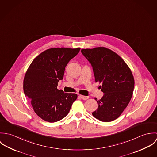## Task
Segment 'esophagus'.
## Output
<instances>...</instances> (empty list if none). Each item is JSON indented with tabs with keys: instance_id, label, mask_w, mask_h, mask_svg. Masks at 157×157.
I'll return each mask as SVG.
<instances>
[{
	"instance_id": "1",
	"label": "esophagus",
	"mask_w": 157,
	"mask_h": 157,
	"mask_svg": "<svg viewBox=\"0 0 157 157\" xmlns=\"http://www.w3.org/2000/svg\"><path fill=\"white\" fill-rule=\"evenodd\" d=\"M80 97H81V98L82 99H83V100H87V99H88L89 98V96H84V95H80Z\"/></svg>"
}]
</instances>
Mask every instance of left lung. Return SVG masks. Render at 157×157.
Wrapping results in <instances>:
<instances>
[{"label":"left lung","instance_id":"left-lung-1","mask_svg":"<svg viewBox=\"0 0 157 157\" xmlns=\"http://www.w3.org/2000/svg\"><path fill=\"white\" fill-rule=\"evenodd\" d=\"M82 54L92 67L95 82L102 83L104 93L92 112L97 119L109 122L117 119L128 105L133 94L134 78L130 68L115 52L105 47L83 49Z\"/></svg>","mask_w":157,"mask_h":157}]
</instances>
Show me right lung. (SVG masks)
I'll use <instances>...</instances> for the list:
<instances>
[{"label":"right lung","instance_id":"right-lung-1","mask_svg":"<svg viewBox=\"0 0 157 157\" xmlns=\"http://www.w3.org/2000/svg\"><path fill=\"white\" fill-rule=\"evenodd\" d=\"M80 48H50L36 57L23 80V90L35 113L44 120L53 123L65 117L77 95L57 89L68 62Z\"/></svg>","mask_w":157,"mask_h":157}]
</instances>
